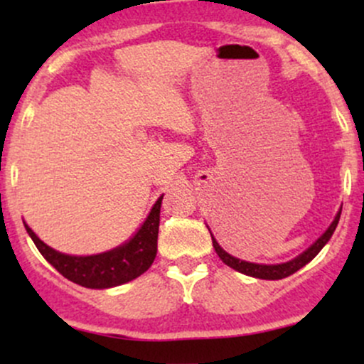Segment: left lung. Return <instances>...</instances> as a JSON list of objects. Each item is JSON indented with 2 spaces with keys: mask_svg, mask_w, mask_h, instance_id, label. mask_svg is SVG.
I'll return each instance as SVG.
<instances>
[{
  "mask_svg": "<svg viewBox=\"0 0 364 364\" xmlns=\"http://www.w3.org/2000/svg\"><path fill=\"white\" fill-rule=\"evenodd\" d=\"M339 219H341V214H337L336 219H333V223L330 224V228L327 231L321 235L318 240H316V243L310 246V248L306 250L303 255H299L298 258H294V260L287 262V263H279V265H260V263H250V262H243V260H237V258L231 257L229 253H225L223 248H220L219 243L212 237V245H214L217 255H219V258L223 260L225 265H229L231 269L237 270V272L241 274H246V275H252V277H257V279H267V281H277V279H284L287 277V275L298 272L301 267L306 265L308 262H311L313 258L316 257V255L320 253V250L323 248L325 245H327V241L332 237L333 231H336L337 224H339Z\"/></svg>",
  "mask_w": 364,
  "mask_h": 364,
  "instance_id": "8db88e82",
  "label": "left lung"
}]
</instances>
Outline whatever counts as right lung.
Instances as JSON below:
<instances>
[{
  "label": "right lung",
  "instance_id": "add662e5",
  "mask_svg": "<svg viewBox=\"0 0 364 364\" xmlns=\"http://www.w3.org/2000/svg\"><path fill=\"white\" fill-rule=\"evenodd\" d=\"M162 196L152 207L144 225L135 236L119 248L107 253L92 255V257H72L49 248L34 235L25 224L28 236L32 237L41 255L48 260L63 277L78 286L90 289H106L133 281L139 275L147 272L157 255L159 220H161Z\"/></svg>",
  "mask_w": 364,
  "mask_h": 364
}]
</instances>
